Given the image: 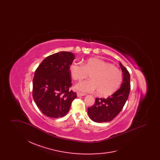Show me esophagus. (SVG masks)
Masks as SVG:
<instances>
[{
  "label": "esophagus",
  "instance_id": "esophagus-1",
  "mask_svg": "<svg viewBox=\"0 0 160 160\" xmlns=\"http://www.w3.org/2000/svg\"><path fill=\"white\" fill-rule=\"evenodd\" d=\"M86 94L83 93H81V92H77V95L78 97H82V96H84Z\"/></svg>",
  "mask_w": 160,
  "mask_h": 160
}]
</instances>
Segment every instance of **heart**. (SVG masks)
Here are the masks:
<instances>
[{
  "label": "heart",
  "instance_id": "b5f03b06",
  "mask_svg": "<svg viewBox=\"0 0 160 160\" xmlns=\"http://www.w3.org/2000/svg\"><path fill=\"white\" fill-rule=\"evenodd\" d=\"M69 72L76 81H81L91 74V80L80 82L76 86L77 89L85 92L97 91V93L102 97L113 94L122 83L121 71L99 58H89L82 65L73 63L69 67Z\"/></svg>",
  "mask_w": 160,
  "mask_h": 160
}]
</instances>
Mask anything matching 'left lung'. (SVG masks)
Wrapping results in <instances>:
<instances>
[{
  "label": "left lung",
  "instance_id": "8db88e82",
  "mask_svg": "<svg viewBox=\"0 0 160 160\" xmlns=\"http://www.w3.org/2000/svg\"><path fill=\"white\" fill-rule=\"evenodd\" d=\"M123 73L121 88L107 98H96L93 106L88 108V114L93 121L98 123L111 121L122 110L130 91V75L126 68L119 63Z\"/></svg>",
  "mask_w": 160,
  "mask_h": 160
}]
</instances>
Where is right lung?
Listing matches in <instances>:
<instances>
[{"label": "right lung", "instance_id": "right-lung-1", "mask_svg": "<svg viewBox=\"0 0 160 160\" xmlns=\"http://www.w3.org/2000/svg\"><path fill=\"white\" fill-rule=\"evenodd\" d=\"M74 59L71 52L54 53L44 59L35 72L33 98L41 112L49 118L65 116L77 97L76 93L69 90V67Z\"/></svg>", "mask_w": 160, "mask_h": 160}]
</instances>
